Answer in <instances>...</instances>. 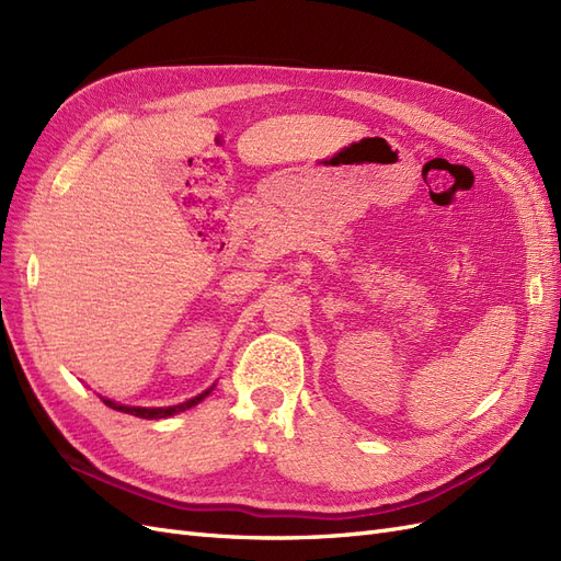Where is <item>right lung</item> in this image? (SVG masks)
Returning <instances> with one entry per match:
<instances>
[{
	"instance_id": "1",
	"label": "right lung",
	"mask_w": 561,
	"mask_h": 561,
	"mask_svg": "<svg viewBox=\"0 0 561 561\" xmlns=\"http://www.w3.org/2000/svg\"><path fill=\"white\" fill-rule=\"evenodd\" d=\"M210 390H213V388L203 390L201 396H196V398H192V400H186V402H182V404H173V407H128V404L112 402V400H107V398H103V402H105L107 407H112V410H116V412L133 414V416H140V419H165V416H173V414H178V412H184V410H190V407L198 404L203 398L210 396Z\"/></svg>"
}]
</instances>
